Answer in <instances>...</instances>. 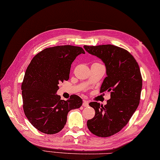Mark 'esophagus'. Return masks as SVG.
<instances>
[{
  "mask_svg": "<svg viewBox=\"0 0 160 160\" xmlns=\"http://www.w3.org/2000/svg\"><path fill=\"white\" fill-rule=\"evenodd\" d=\"M83 107H88V106H89V103H88V101H83Z\"/></svg>",
  "mask_w": 160,
  "mask_h": 160,
  "instance_id": "obj_1",
  "label": "esophagus"
}]
</instances>
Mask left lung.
I'll return each instance as SVG.
<instances>
[{"mask_svg": "<svg viewBox=\"0 0 160 160\" xmlns=\"http://www.w3.org/2000/svg\"><path fill=\"white\" fill-rule=\"evenodd\" d=\"M83 48L106 66L107 77L100 92H110V99L104 106L96 102L89 103L95 115L88 120L87 126L92 134L107 138L119 132L138 108L142 88L141 72L135 58L122 48L113 45Z\"/></svg>", "mask_w": 160, "mask_h": 160, "instance_id": "1", "label": "left lung"}]
</instances>
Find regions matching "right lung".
<instances>
[{
    "label": "right lung",
    "mask_w": 160,
    "mask_h": 160,
    "mask_svg": "<svg viewBox=\"0 0 160 160\" xmlns=\"http://www.w3.org/2000/svg\"><path fill=\"white\" fill-rule=\"evenodd\" d=\"M85 54L73 45L45 48L35 55L25 71L21 85L25 115L32 126L45 134L52 135L63 128L68 112L82 106L76 94L67 101L56 94L58 84L69 79L71 64Z\"/></svg>",
    "instance_id": "add662e5"
}]
</instances>
